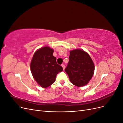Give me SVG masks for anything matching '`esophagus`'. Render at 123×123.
Masks as SVG:
<instances>
[{
    "label": "esophagus",
    "mask_w": 123,
    "mask_h": 123,
    "mask_svg": "<svg viewBox=\"0 0 123 123\" xmlns=\"http://www.w3.org/2000/svg\"><path fill=\"white\" fill-rule=\"evenodd\" d=\"M62 68H63V69H65V65L64 64H62Z\"/></svg>",
    "instance_id": "esophagus-1"
}]
</instances>
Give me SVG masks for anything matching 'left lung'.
Wrapping results in <instances>:
<instances>
[{
  "label": "left lung",
  "instance_id": "obj_1",
  "mask_svg": "<svg viewBox=\"0 0 123 123\" xmlns=\"http://www.w3.org/2000/svg\"><path fill=\"white\" fill-rule=\"evenodd\" d=\"M95 66L90 56L81 49L70 51L69 62L65 69L70 82L78 87L86 85L93 75Z\"/></svg>",
  "mask_w": 123,
  "mask_h": 123
}]
</instances>
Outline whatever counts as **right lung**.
Returning <instances> with one entry per match:
<instances>
[{
  "instance_id": "add662e5",
  "label": "right lung",
  "mask_w": 123,
  "mask_h": 123,
  "mask_svg": "<svg viewBox=\"0 0 123 123\" xmlns=\"http://www.w3.org/2000/svg\"><path fill=\"white\" fill-rule=\"evenodd\" d=\"M54 50L43 47L37 50L31 62L30 68L33 78L41 87L46 88L55 81L57 74L63 71L53 55Z\"/></svg>"
}]
</instances>
